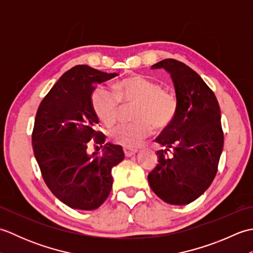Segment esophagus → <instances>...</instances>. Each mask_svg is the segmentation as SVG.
<instances>
[{"mask_svg":"<svg viewBox=\"0 0 253 253\" xmlns=\"http://www.w3.org/2000/svg\"><path fill=\"white\" fill-rule=\"evenodd\" d=\"M138 152L137 149H129V148H124V153H125V155L127 158L131 157V155H135L136 153Z\"/></svg>","mask_w":253,"mask_h":253,"instance_id":"34e87169","label":"esophagus"}]
</instances>
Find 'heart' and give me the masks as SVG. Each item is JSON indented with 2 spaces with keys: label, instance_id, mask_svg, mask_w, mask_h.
I'll use <instances>...</instances> for the list:
<instances>
[{
  "label": "heart",
  "instance_id": "b5f03b06",
  "mask_svg": "<svg viewBox=\"0 0 253 253\" xmlns=\"http://www.w3.org/2000/svg\"><path fill=\"white\" fill-rule=\"evenodd\" d=\"M113 91L96 88L91 95V105L96 117L106 126L117 122L121 103L131 105L132 122L110 131L112 142L125 148H136L152 131L168 128L178 111V100L173 91L161 87L152 78L133 75L113 85Z\"/></svg>",
  "mask_w": 253,
  "mask_h": 253
}]
</instances>
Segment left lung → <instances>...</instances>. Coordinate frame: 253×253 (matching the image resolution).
I'll return each instance as SVG.
<instances>
[{
  "instance_id": "obj_1",
  "label": "left lung",
  "mask_w": 253,
  "mask_h": 253,
  "mask_svg": "<svg viewBox=\"0 0 253 253\" xmlns=\"http://www.w3.org/2000/svg\"><path fill=\"white\" fill-rule=\"evenodd\" d=\"M151 69L170 75L178 111L155 139L163 149L157 151L159 163L148 181L164 202L185 206L202 196L216 175L224 147L221 110L213 91L186 64L168 58Z\"/></svg>"
}]
</instances>
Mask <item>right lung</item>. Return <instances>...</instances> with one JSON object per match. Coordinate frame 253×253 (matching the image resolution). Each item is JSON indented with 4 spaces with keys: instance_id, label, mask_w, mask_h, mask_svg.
Returning <instances> with one entry per match:
<instances>
[{
    "instance_id": "obj_1",
    "label": "right lung",
    "mask_w": 253,
    "mask_h": 253,
    "mask_svg": "<svg viewBox=\"0 0 253 253\" xmlns=\"http://www.w3.org/2000/svg\"><path fill=\"white\" fill-rule=\"evenodd\" d=\"M118 76L87 65L69 69L53 85L37 111L32 148L46 186L72 209L91 211L109 197L112 169L125 158L122 146L105 143L104 154L86 152L88 141L103 144L99 118L91 105L96 84Z\"/></svg>"
}]
</instances>
